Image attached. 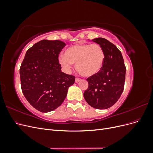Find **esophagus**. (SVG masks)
<instances>
[{
  "instance_id": "esophagus-1",
  "label": "esophagus",
  "mask_w": 153,
  "mask_h": 153,
  "mask_svg": "<svg viewBox=\"0 0 153 153\" xmlns=\"http://www.w3.org/2000/svg\"><path fill=\"white\" fill-rule=\"evenodd\" d=\"M80 81V78H75V82L76 83H78Z\"/></svg>"
}]
</instances>
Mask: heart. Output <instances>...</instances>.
<instances>
[{
    "label": "heart",
    "mask_w": 153,
    "mask_h": 153,
    "mask_svg": "<svg viewBox=\"0 0 153 153\" xmlns=\"http://www.w3.org/2000/svg\"><path fill=\"white\" fill-rule=\"evenodd\" d=\"M105 59L103 48L98 44H78L68 48L64 55L59 57V63L66 71H69L73 64L82 75L86 77L97 75L102 69Z\"/></svg>",
    "instance_id": "obj_1"
}]
</instances>
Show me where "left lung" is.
Listing matches in <instances>:
<instances>
[{
  "label": "left lung",
  "instance_id": "1",
  "mask_svg": "<svg viewBox=\"0 0 153 153\" xmlns=\"http://www.w3.org/2000/svg\"><path fill=\"white\" fill-rule=\"evenodd\" d=\"M92 41L103 48L105 59L101 70L87 78L89 87L84 96L92 107L106 109L116 103L123 93L126 66L121 52L115 45L102 38H95Z\"/></svg>",
  "mask_w": 153,
  "mask_h": 153
}]
</instances>
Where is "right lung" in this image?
<instances>
[{"label": "right lung", "mask_w": 153, "mask_h": 153, "mask_svg": "<svg viewBox=\"0 0 153 153\" xmlns=\"http://www.w3.org/2000/svg\"><path fill=\"white\" fill-rule=\"evenodd\" d=\"M66 44L61 41L43 39L27 51L20 75L23 94L29 103L41 112L58 108L67 96L75 77L61 71L58 57Z\"/></svg>", "instance_id": "1"}]
</instances>
